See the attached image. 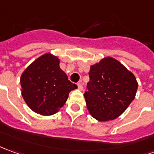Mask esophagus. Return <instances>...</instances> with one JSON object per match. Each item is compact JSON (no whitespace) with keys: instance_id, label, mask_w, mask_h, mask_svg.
<instances>
[{"instance_id":"obj_1","label":"esophagus","mask_w":154,"mask_h":154,"mask_svg":"<svg viewBox=\"0 0 154 154\" xmlns=\"http://www.w3.org/2000/svg\"><path fill=\"white\" fill-rule=\"evenodd\" d=\"M77 87H78V89L81 90V91L83 90V87H82V82H79L77 83Z\"/></svg>"}]
</instances>
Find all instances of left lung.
I'll use <instances>...</instances> for the list:
<instances>
[{
    "instance_id": "obj_1",
    "label": "left lung",
    "mask_w": 154,
    "mask_h": 154,
    "mask_svg": "<svg viewBox=\"0 0 154 154\" xmlns=\"http://www.w3.org/2000/svg\"><path fill=\"white\" fill-rule=\"evenodd\" d=\"M88 74L84 97L89 113L101 122L118 118L135 98L138 86L135 76L111 57L92 65Z\"/></svg>"
}]
</instances>
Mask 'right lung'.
Masks as SVG:
<instances>
[{
  "label": "right lung",
  "instance_id": "1",
  "mask_svg": "<svg viewBox=\"0 0 154 154\" xmlns=\"http://www.w3.org/2000/svg\"><path fill=\"white\" fill-rule=\"evenodd\" d=\"M60 59L47 52L29 65L21 76V95L33 112L42 116L57 113L71 91L77 88L60 68Z\"/></svg>",
  "mask_w": 154,
  "mask_h": 154
}]
</instances>
